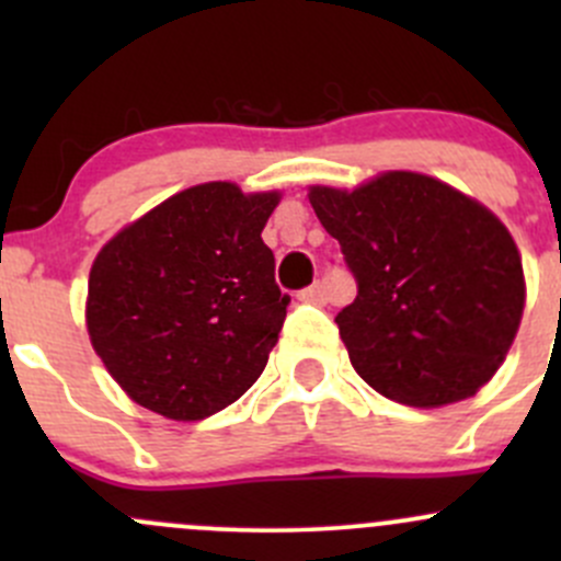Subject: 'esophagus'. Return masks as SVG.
Here are the masks:
<instances>
[{"label":"esophagus","instance_id":"34e87169","mask_svg":"<svg viewBox=\"0 0 561 561\" xmlns=\"http://www.w3.org/2000/svg\"><path fill=\"white\" fill-rule=\"evenodd\" d=\"M298 298H301V301H309V304H325V285H322V282H314L312 287H307V290L298 293Z\"/></svg>","mask_w":561,"mask_h":561}]
</instances>
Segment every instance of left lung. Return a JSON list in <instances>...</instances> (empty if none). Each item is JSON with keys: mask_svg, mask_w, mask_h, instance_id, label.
Wrapping results in <instances>:
<instances>
[{"mask_svg": "<svg viewBox=\"0 0 561 561\" xmlns=\"http://www.w3.org/2000/svg\"><path fill=\"white\" fill-rule=\"evenodd\" d=\"M358 296L336 314L353 369L407 407L478 393L505 360L526 304L522 252L491 208L415 171L339 190L312 184Z\"/></svg>", "mask_w": 561, "mask_h": 561, "instance_id": "obj_1", "label": "left lung"}]
</instances>
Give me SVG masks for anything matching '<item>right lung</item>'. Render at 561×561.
I'll return each mask as SVG.
<instances>
[{"label": "right lung", "mask_w": 561, "mask_h": 561, "mask_svg": "<svg viewBox=\"0 0 561 561\" xmlns=\"http://www.w3.org/2000/svg\"><path fill=\"white\" fill-rule=\"evenodd\" d=\"M279 201V190L206 181L100 249L89 271V342L135 404L203 421L263 375L290 304L260 239Z\"/></svg>", "instance_id": "add662e5"}]
</instances>
